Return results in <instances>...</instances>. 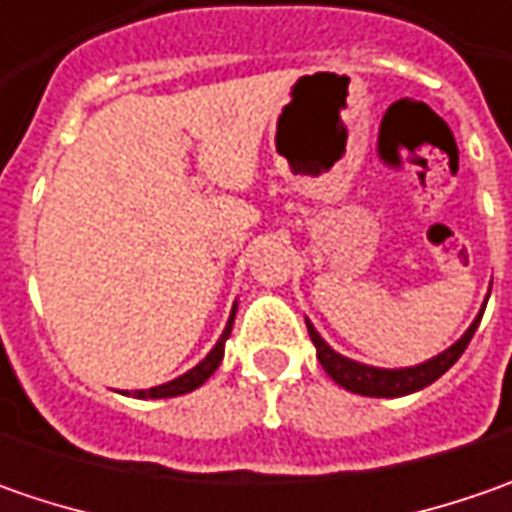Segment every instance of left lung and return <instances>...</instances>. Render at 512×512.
<instances>
[{
	"instance_id": "obj_1",
	"label": "left lung",
	"mask_w": 512,
	"mask_h": 512,
	"mask_svg": "<svg viewBox=\"0 0 512 512\" xmlns=\"http://www.w3.org/2000/svg\"><path fill=\"white\" fill-rule=\"evenodd\" d=\"M484 305H487V302H484ZM482 313L484 310H479V316L473 319V325L464 330L462 339L456 344H450V347L442 350L439 356H433V359H427V362L422 364H413V367H396V370H390V367H373V364H362L347 359L342 353H336V350L319 336V330L310 325V319H305V322L307 333H310V339L316 344V359L322 362L325 373L333 382L339 384V387H344V390H350V393H359V396L393 399V396H407V393H416V390H422L427 384H433L439 376H444L453 364L459 362L464 347L470 344L476 327L482 322Z\"/></svg>"
}]
</instances>
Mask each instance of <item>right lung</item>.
<instances>
[{
  "label": "right lung",
  "mask_w": 512,
  "mask_h": 512,
  "mask_svg": "<svg viewBox=\"0 0 512 512\" xmlns=\"http://www.w3.org/2000/svg\"><path fill=\"white\" fill-rule=\"evenodd\" d=\"M233 319H236V305H233V313H230V319H227V325L225 330H222V336H219V342L213 344V350H210V353H207L205 359L196 364V367H190L187 373H182V376H179V379H173V382L159 384V387H150V390H136L133 396H136V399H170V396H185V393H190V390L202 387V384L213 376V370L222 364V356H225V342H227V336H230V330H233Z\"/></svg>",
  "instance_id": "right-lung-1"
}]
</instances>
